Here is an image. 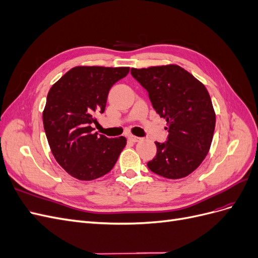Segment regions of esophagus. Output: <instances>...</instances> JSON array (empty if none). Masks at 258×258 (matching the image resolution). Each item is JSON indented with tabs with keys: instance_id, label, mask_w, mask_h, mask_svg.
I'll use <instances>...</instances> for the list:
<instances>
[{
	"instance_id": "obj_1",
	"label": "esophagus",
	"mask_w": 258,
	"mask_h": 258,
	"mask_svg": "<svg viewBox=\"0 0 258 258\" xmlns=\"http://www.w3.org/2000/svg\"><path fill=\"white\" fill-rule=\"evenodd\" d=\"M128 139L130 140V141H132V142H139L140 140H141V138H138L136 136H129Z\"/></svg>"
}]
</instances>
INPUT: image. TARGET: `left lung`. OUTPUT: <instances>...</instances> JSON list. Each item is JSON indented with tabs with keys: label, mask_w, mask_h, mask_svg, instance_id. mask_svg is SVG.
I'll return each instance as SVG.
<instances>
[{
	"label": "left lung",
	"mask_w": 258,
	"mask_h": 258,
	"mask_svg": "<svg viewBox=\"0 0 258 258\" xmlns=\"http://www.w3.org/2000/svg\"><path fill=\"white\" fill-rule=\"evenodd\" d=\"M131 75L168 121L167 141L155 142L157 154L147 162L148 169L172 179L190 174L206 158L215 129V113L205 85L175 64L132 68Z\"/></svg>",
	"instance_id": "8db88e82"
}]
</instances>
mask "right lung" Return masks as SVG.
<instances>
[{
  "label": "right lung",
  "instance_id": "add662e5",
  "mask_svg": "<svg viewBox=\"0 0 258 258\" xmlns=\"http://www.w3.org/2000/svg\"><path fill=\"white\" fill-rule=\"evenodd\" d=\"M129 68L76 67L50 88L43 123L53 157L67 172L82 181L108 173L115 166L126 138H106L93 132V116L103 113L112 86Z\"/></svg>",
  "mask_w": 258,
  "mask_h": 258
}]
</instances>
